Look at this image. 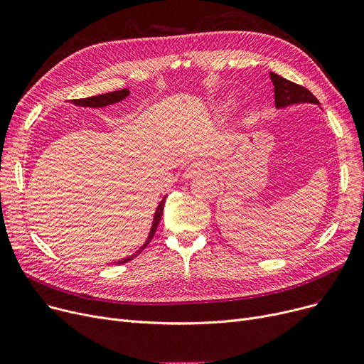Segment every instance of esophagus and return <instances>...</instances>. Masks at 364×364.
<instances>
[{
    "label": "esophagus",
    "instance_id": "esophagus-1",
    "mask_svg": "<svg viewBox=\"0 0 364 364\" xmlns=\"http://www.w3.org/2000/svg\"><path fill=\"white\" fill-rule=\"evenodd\" d=\"M208 164L205 161H195L190 164L186 169H184V178H193L195 176L200 174V172H203L205 169H208Z\"/></svg>",
    "mask_w": 364,
    "mask_h": 364
}]
</instances>
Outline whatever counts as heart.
<instances>
[{
	"instance_id": "heart-1",
	"label": "heart",
	"mask_w": 364,
	"mask_h": 364,
	"mask_svg": "<svg viewBox=\"0 0 364 364\" xmlns=\"http://www.w3.org/2000/svg\"><path fill=\"white\" fill-rule=\"evenodd\" d=\"M233 106V102L232 100H225V102H223L221 105H220V110H228Z\"/></svg>"
}]
</instances>
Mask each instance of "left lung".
Masks as SVG:
<instances>
[{"instance_id":"8db88e82","label":"left lung","mask_w":364,"mask_h":364,"mask_svg":"<svg viewBox=\"0 0 364 364\" xmlns=\"http://www.w3.org/2000/svg\"><path fill=\"white\" fill-rule=\"evenodd\" d=\"M270 80L274 85V103L277 109H283L292 105H301V103L320 105L318 100L305 87H301L298 84L284 80L274 72H270Z\"/></svg>"}]
</instances>
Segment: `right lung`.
I'll list each match as a JSON object with an SVG mask.
<instances>
[{"instance_id": "right-lung-1", "label": "right lung", "mask_w": 364, "mask_h": 364, "mask_svg": "<svg viewBox=\"0 0 364 364\" xmlns=\"http://www.w3.org/2000/svg\"><path fill=\"white\" fill-rule=\"evenodd\" d=\"M129 95V90L128 88H124V90H118V91H112V92H106V94H99V95H92V97H87V99H80V100H73V105L76 106H82V107H105V106H110V105H114V103H119L122 100H125ZM165 199H166V195L164 196V199L159 202V205L156 206V211H155V215H153V221H151V227H150V232H149V236L147 239L144 240V243L139 247V250L122 258V259H118L114 261L113 264H125L131 259L136 258L144 247L147 246V243L151 240V237L155 236V232L158 228V224L161 221V217H162V213H164V205H165ZM112 264V262H110Z\"/></svg>"}]
</instances>
